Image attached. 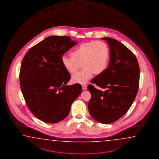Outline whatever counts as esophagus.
Wrapping results in <instances>:
<instances>
[{
	"label": "esophagus",
	"mask_w": 159,
	"mask_h": 159,
	"mask_svg": "<svg viewBox=\"0 0 159 159\" xmlns=\"http://www.w3.org/2000/svg\"><path fill=\"white\" fill-rule=\"evenodd\" d=\"M82 89L84 90H87V86L86 85H84H84H82Z\"/></svg>",
	"instance_id": "esophagus-1"
}]
</instances>
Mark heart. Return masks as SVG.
<instances>
[{
	"label": "heart",
	"mask_w": 159,
	"mask_h": 159,
	"mask_svg": "<svg viewBox=\"0 0 159 159\" xmlns=\"http://www.w3.org/2000/svg\"><path fill=\"white\" fill-rule=\"evenodd\" d=\"M70 55L62 56V66L70 73L74 74L80 68L81 64L83 68L73 75L72 81L85 84L93 73L100 75L106 70L110 51L106 42L92 41L80 44L72 50Z\"/></svg>",
	"instance_id": "b5f03b06"
}]
</instances>
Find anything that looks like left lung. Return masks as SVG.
<instances>
[{
	"instance_id": "left-lung-1",
	"label": "left lung",
	"mask_w": 159,
	"mask_h": 159,
	"mask_svg": "<svg viewBox=\"0 0 159 159\" xmlns=\"http://www.w3.org/2000/svg\"><path fill=\"white\" fill-rule=\"evenodd\" d=\"M101 39L109 45V65L91 82L105 90H98L93 84L87 86L91 95L88 108L95 120L109 124L130 108L138 90L140 72L137 58L128 48L111 38Z\"/></svg>"
}]
</instances>
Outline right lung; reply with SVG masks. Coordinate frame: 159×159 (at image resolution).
I'll return each instance as SVG.
<instances>
[{"label": "right lung", "instance_id": "obj_1", "mask_svg": "<svg viewBox=\"0 0 159 159\" xmlns=\"http://www.w3.org/2000/svg\"><path fill=\"white\" fill-rule=\"evenodd\" d=\"M77 43L68 36H50L30 48L22 60V95L29 110L42 121L63 120L82 93L79 84L66 85L71 77L61 62L63 54Z\"/></svg>", "mask_w": 159, "mask_h": 159}]
</instances>
